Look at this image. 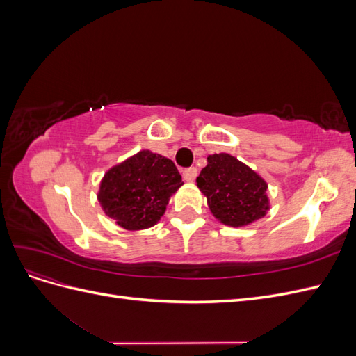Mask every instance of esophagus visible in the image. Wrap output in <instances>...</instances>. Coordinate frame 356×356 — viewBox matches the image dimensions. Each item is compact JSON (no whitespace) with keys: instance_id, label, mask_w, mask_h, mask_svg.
<instances>
[{"instance_id":"obj_1","label":"esophagus","mask_w":356,"mask_h":356,"mask_svg":"<svg viewBox=\"0 0 356 356\" xmlns=\"http://www.w3.org/2000/svg\"><path fill=\"white\" fill-rule=\"evenodd\" d=\"M182 177H184V179L187 182H193L197 177V169L196 168H187V169H184V172H182Z\"/></svg>"}]
</instances>
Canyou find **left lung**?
<instances>
[{"mask_svg": "<svg viewBox=\"0 0 356 356\" xmlns=\"http://www.w3.org/2000/svg\"><path fill=\"white\" fill-rule=\"evenodd\" d=\"M212 215L230 227H245L270 209L267 182L250 166L227 153L208 156L196 178Z\"/></svg>", "mask_w": 356, "mask_h": 356, "instance_id": "obj_1", "label": "left lung"}]
</instances>
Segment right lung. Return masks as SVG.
Wrapping results in <instances>:
<instances>
[{"instance_id": "right-lung-1", "label": "right lung", "mask_w": 356, "mask_h": 356, "mask_svg": "<svg viewBox=\"0 0 356 356\" xmlns=\"http://www.w3.org/2000/svg\"><path fill=\"white\" fill-rule=\"evenodd\" d=\"M184 184L174 161L143 149L105 172L98 200L117 225L126 230L153 227Z\"/></svg>"}]
</instances>
